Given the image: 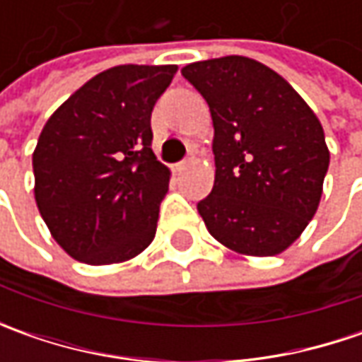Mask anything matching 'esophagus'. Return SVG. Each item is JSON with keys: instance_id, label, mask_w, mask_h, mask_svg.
<instances>
[{"instance_id": "obj_1", "label": "esophagus", "mask_w": 362, "mask_h": 362, "mask_svg": "<svg viewBox=\"0 0 362 362\" xmlns=\"http://www.w3.org/2000/svg\"><path fill=\"white\" fill-rule=\"evenodd\" d=\"M187 165H189V160H181V163H177V165H175V171H179V173H181Z\"/></svg>"}]
</instances>
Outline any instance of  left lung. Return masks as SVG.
<instances>
[{
    "instance_id": "8db88e82",
    "label": "left lung",
    "mask_w": 362,
    "mask_h": 362,
    "mask_svg": "<svg viewBox=\"0 0 362 362\" xmlns=\"http://www.w3.org/2000/svg\"><path fill=\"white\" fill-rule=\"evenodd\" d=\"M209 105L216 181L197 203L209 233L238 254L276 256L313 219L330 153L310 106L272 68L245 56L181 70Z\"/></svg>"
}]
</instances>
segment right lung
<instances>
[{"label": "right lung", "mask_w": 362, "mask_h": 362, "mask_svg": "<svg viewBox=\"0 0 362 362\" xmlns=\"http://www.w3.org/2000/svg\"><path fill=\"white\" fill-rule=\"evenodd\" d=\"M177 66L124 64L78 88L34 151L35 203L70 256L117 264L153 242L171 171L151 143V112Z\"/></svg>", "instance_id": "add662e5"}]
</instances>
